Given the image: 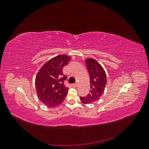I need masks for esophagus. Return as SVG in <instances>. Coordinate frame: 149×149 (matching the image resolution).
I'll return each instance as SVG.
<instances>
[{"label":"esophagus","mask_w":149,"mask_h":149,"mask_svg":"<svg viewBox=\"0 0 149 149\" xmlns=\"http://www.w3.org/2000/svg\"><path fill=\"white\" fill-rule=\"evenodd\" d=\"M77 86H78V84H76V83H74V84H72V86L74 87V88L77 87Z\"/></svg>","instance_id":"obj_1"}]
</instances>
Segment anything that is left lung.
Wrapping results in <instances>:
<instances>
[{"mask_svg":"<svg viewBox=\"0 0 149 149\" xmlns=\"http://www.w3.org/2000/svg\"><path fill=\"white\" fill-rule=\"evenodd\" d=\"M86 64L90 76L91 89L88 95L80 97V100L83 104H91L101 97L107 83V76L102 66L93 58H86Z\"/></svg>","mask_w":149,"mask_h":149,"instance_id":"left-lung-1","label":"left lung"}]
</instances>
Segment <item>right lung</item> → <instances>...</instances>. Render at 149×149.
<instances>
[{
	"label": "right lung",
	"instance_id": "1",
	"mask_svg": "<svg viewBox=\"0 0 149 149\" xmlns=\"http://www.w3.org/2000/svg\"><path fill=\"white\" fill-rule=\"evenodd\" d=\"M71 57L60 55L47 61L40 69L35 78L37 96L45 105L54 107L63 102L68 92L64 84L66 76L62 73Z\"/></svg>",
	"mask_w": 149,
	"mask_h": 149
}]
</instances>
